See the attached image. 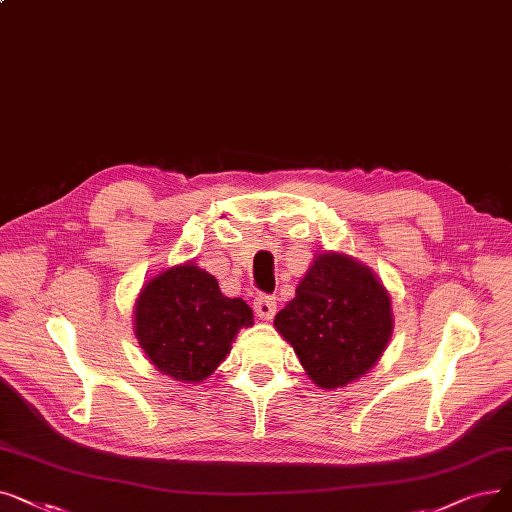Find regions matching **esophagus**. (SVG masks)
<instances>
[{
  "mask_svg": "<svg viewBox=\"0 0 512 512\" xmlns=\"http://www.w3.org/2000/svg\"><path fill=\"white\" fill-rule=\"evenodd\" d=\"M253 309L261 320H272L276 314V297L272 295H257L253 299Z\"/></svg>",
  "mask_w": 512,
  "mask_h": 512,
  "instance_id": "obj_1",
  "label": "esophagus"
}]
</instances>
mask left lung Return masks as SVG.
Instances as JSON below:
<instances>
[{
	"label": "left lung",
	"instance_id": "obj_1",
	"mask_svg": "<svg viewBox=\"0 0 512 512\" xmlns=\"http://www.w3.org/2000/svg\"><path fill=\"white\" fill-rule=\"evenodd\" d=\"M274 326L293 345L311 381L335 389L381 358L393 328L391 301L362 263L326 253L307 270Z\"/></svg>",
	"mask_w": 512,
	"mask_h": 512
}]
</instances>
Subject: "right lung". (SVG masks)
Returning a JSON list of instances; mask_svg holds the SVG:
<instances>
[{
  "instance_id": "add662e5",
  "label": "right lung",
  "mask_w": 512,
  "mask_h": 512,
  "mask_svg": "<svg viewBox=\"0 0 512 512\" xmlns=\"http://www.w3.org/2000/svg\"><path fill=\"white\" fill-rule=\"evenodd\" d=\"M253 324L242 299L221 295L217 280L194 263L152 278L136 305V335L163 374L201 383L224 362L238 328Z\"/></svg>"
}]
</instances>
